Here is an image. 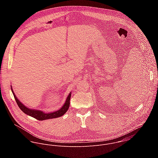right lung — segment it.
Wrapping results in <instances>:
<instances>
[{"mask_svg":"<svg viewBox=\"0 0 158 158\" xmlns=\"http://www.w3.org/2000/svg\"><path fill=\"white\" fill-rule=\"evenodd\" d=\"M11 89L13 92V94L14 95V97L15 98V100L19 107V108L23 111V113L31 117H33V118H36L37 120H47V119H50V118H57L60 117L62 115H63L65 113L67 112V111L69 108L70 105V98L71 97V92L69 93L68 95V97L65 101L64 104L63 105V106L58 110L55 111L52 113H45L43 111L41 110H37L35 109H30L25 106L22 102H21L18 97L16 96L14 91L13 90L11 86Z\"/></svg>","mask_w":158,"mask_h":158,"instance_id":"add662e5","label":"right lung"}]
</instances>
